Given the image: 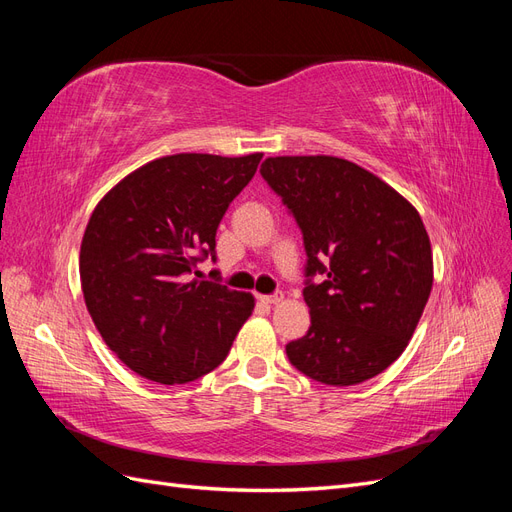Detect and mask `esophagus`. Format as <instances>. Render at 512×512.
<instances>
[{
    "mask_svg": "<svg viewBox=\"0 0 512 512\" xmlns=\"http://www.w3.org/2000/svg\"><path fill=\"white\" fill-rule=\"evenodd\" d=\"M282 299H284L282 294H258V301L265 305H277Z\"/></svg>",
    "mask_w": 512,
    "mask_h": 512,
    "instance_id": "obj_1",
    "label": "esophagus"
}]
</instances>
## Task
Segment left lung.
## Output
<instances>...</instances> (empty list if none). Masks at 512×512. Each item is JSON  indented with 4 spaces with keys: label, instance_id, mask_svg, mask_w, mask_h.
Listing matches in <instances>:
<instances>
[{
    "label": "left lung",
    "instance_id": "1",
    "mask_svg": "<svg viewBox=\"0 0 512 512\" xmlns=\"http://www.w3.org/2000/svg\"><path fill=\"white\" fill-rule=\"evenodd\" d=\"M260 175L297 220L307 254L312 327L286 346L290 363L331 386L382 374L406 350L433 284L421 215L389 183L342 158H267ZM314 274L328 280L314 285Z\"/></svg>",
    "mask_w": 512,
    "mask_h": 512
}]
</instances>
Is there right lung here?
Segmentation results:
<instances>
[{
  "label": "right lung",
  "mask_w": 512,
  "mask_h": 512,
  "mask_svg": "<svg viewBox=\"0 0 512 512\" xmlns=\"http://www.w3.org/2000/svg\"><path fill=\"white\" fill-rule=\"evenodd\" d=\"M260 158H158L123 177L91 213L79 258L87 312L138 376L185 384L209 374L252 316L250 292L188 275L215 260V232Z\"/></svg>",
  "instance_id": "right-lung-1"
}]
</instances>
